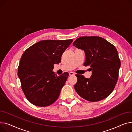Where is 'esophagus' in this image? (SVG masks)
I'll list each match as a JSON object with an SVG mask.
<instances>
[{
  "label": "esophagus",
  "mask_w": 132,
  "mask_h": 132,
  "mask_svg": "<svg viewBox=\"0 0 132 132\" xmlns=\"http://www.w3.org/2000/svg\"><path fill=\"white\" fill-rule=\"evenodd\" d=\"M75 75V73L73 72H69V76H73V75Z\"/></svg>",
  "instance_id": "1"
}]
</instances>
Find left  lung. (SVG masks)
<instances>
[{
    "label": "left lung",
    "instance_id": "left-lung-1",
    "mask_svg": "<svg viewBox=\"0 0 132 132\" xmlns=\"http://www.w3.org/2000/svg\"><path fill=\"white\" fill-rule=\"evenodd\" d=\"M73 46L84 51L85 66H89V78L76 75L78 80L75 89L81 97L91 102L102 100L109 96L117 82L120 61L114 46L97 36H84L73 42Z\"/></svg>",
    "mask_w": 132,
    "mask_h": 132
}]
</instances>
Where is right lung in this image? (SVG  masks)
Here are the masks:
<instances>
[{
	"mask_svg": "<svg viewBox=\"0 0 132 132\" xmlns=\"http://www.w3.org/2000/svg\"><path fill=\"white\" fill-rule=\"evenodd\" d=\"M73 39L39 42L28 48L20 61L18 75L22 89L30 102L46 106L56 101L69 76H57L54 64L61 62L62 55Z\"/></svg>",
	"mask_w": 132,
	"mask_h": 132,
	"instance_id": "add662e5",
	"label": "right lung"
}]
</instances>
